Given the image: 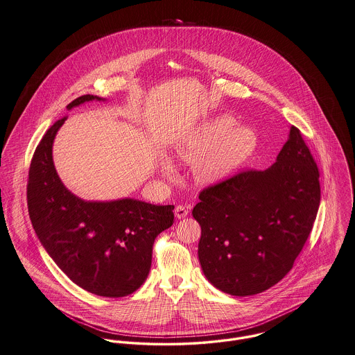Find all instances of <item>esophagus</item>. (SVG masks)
Wrapping results in <instances>:
<instances>
[{"label":"esophagus","instance_id":"1","mask_svg":"<svg viewBox=\"0 0 355 355\" xmlns=\"http://www.w3.org/2000/svg\"><path fill=\"white\" fill-rule=\"evenodd\" d=\"M189 213H190L189 207H186V206H183V205H178V206L175 207V216H176V218H184V217L189 216Z\"/></svg>","mask_w":355,"mask_h":355}]
</instances>
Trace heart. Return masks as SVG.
<instances>
[{
    "mask_svg": "<svg viewBox=\"0 0 355 355\" xmlns=\"http://www.w3.org/2000/svg\"><path fill=\"white\" fill-rule=\"evenodd\" d=\"M230 116H218L200 126L178 149V157L193 165L195 179L202 184L223 180L245 162L257 148V132L248 126H234ZM165 176H172L169 164L162 166Z\"/></svg>",
    "mask_w": 355,
    "mask_h": 355,
    "instance_id": "b5f03b06",
    "label": "heart"
}]
</instances>
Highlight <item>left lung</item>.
<instances>
[{"instance_id":"left-lung-1","label":"left lung","mask_w":355,"mask_h":355,"mask_svg":"<svg viewBox=\"0 0 355 355\" xmlns=\"http://www.w3.org/2000/svg\"><path fill=\"white\" fill-rule=\"evenodd\" d=\"M319 176L301 131L291 126L270 168L241 171L199 193L193 210L202 229L198 257L211 285L245 297L291 271L316 220Z\"/></svg>"}]
</instances>
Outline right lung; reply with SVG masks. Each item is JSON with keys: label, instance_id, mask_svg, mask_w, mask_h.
Returning <instances> with one entry per match:
<instances>
[{"label": "right lung", "instance_id": "right-lung-1", "mask_svg": "<svg viewBox=\"0 0 355 355\" xmlns=\"http://www.w3.org/2000/svg\"><path fill=\"white\" fill-rule=\"evenodd\" d=\"M77 97L67 110L91 100ZM64 119L46 131L35 149L27 183L33 229L64 274L84 291L101 297H125L148 278L155 239L173 224V205L137 199L85 202L60 180L53 142Z\"/></svg>", "mask_w": 355, "mask_h": 355}]
</instances>
